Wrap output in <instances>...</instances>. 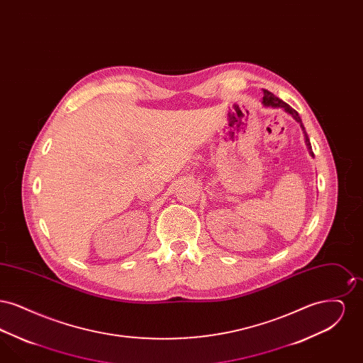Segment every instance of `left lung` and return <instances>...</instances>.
Segmentation results:
<instances>
[{
  "mask_svg": "<svg viewBox=\"0 0 363 363\" xmlns=\"http://www.w3.org/2000/svg\"><path fill=\"white\" fill-rule=\"evenodd\" d=\"M261 104H262L264 107L283 108L287 114H290L294 120L301 125L302 132H303V135H305V143H306V147H308V150H309V154H311V156H314L313 151H311V140L308 138V133H306V130H305V126H303V123H302V120H301L299 114L294 110L293 107H290L289 104H286V102H283L281 99H279L272 92H269V91H267V89H264V96H262V102H261Z\"/></svg>",
  "mask_w": 363,
  "mask_h": 363,
  "instance_id": "1",
  "label": "left lung"
}]
</instances>
